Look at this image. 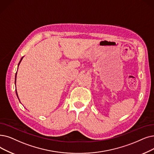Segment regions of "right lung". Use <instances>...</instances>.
<instances>
[{
    "mask_svg": "<svg viewBox=\"0 0 154 154\" xmlns=\"http://www.w3.org/2000/svg\"><path fill=\"white\" fill-rule=\"evenodd\" d=\"M22 59H23V58H21V60H20L19 63V64H18V66H19V65L20 64V63H21V60H22ZM16 75H17V72H16V77H15V84H16ZM16 94H17V97H18V96H17V91H16ZM18 99H19V97H18Z\"/></svg>",
    "mask_w": 154,
    "mask_h": 154,
    "instance_id": "obj_1",
    "label": "right lung"
}]
</instances>
